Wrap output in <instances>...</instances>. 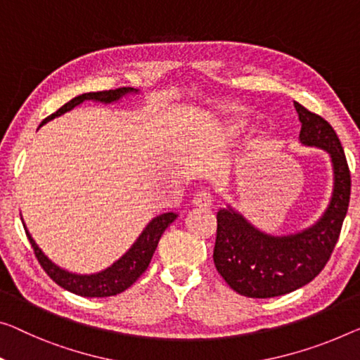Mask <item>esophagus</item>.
<instances>
[{
    "mask_svg": "<svg viewBox=\"0 0 360 360\" xmlns=\"http://www.w3.org/2000/svg\"><path fill=\"white\" fill-rule=\"evenodd\" d=\"M212 202H213V197L208 191L197 192L194 198H192V203H194V207H200V208H208L212 205Z\"/></svg>",
    "mask_w": 360,
    "mask_h": 360,
    "instance_id": "obj_1",
    "label": "esophagus"
}]
</instances>
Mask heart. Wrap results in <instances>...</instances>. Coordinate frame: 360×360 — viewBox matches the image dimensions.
<instances>
[{"instance_id":"b5f03b06","label":"heart","mask_w":360,"mask_h":360,"mask_svg":"<svg viewBox=\"0 0 360 360\" xmlns=\"http://www.w3.org/2000/svg\"><path fill=\"white\" fill-rule=\"evenodd\" d=\"M239 134V127L238 126H226L223 129V137L226 141H233V139Z\"/></svg>"}]
</instances>
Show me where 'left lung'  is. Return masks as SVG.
Listing matches in <instances>:
<instances>
[{
  "label": "left lung",
  "instance_id": "left-lung-1",
  "mask_svg": "<svg viewBox=\"0 0 360 360\" xmlns=\"http://www.w3.org/2000/svg\"><path fill=\"white\" fill-rule=\"evenodd\" d=\"M294 108L300 121L299 142L328 153L333 189L317 221L289 234L262 231L231 203L219 208L213 262L240 296L276 297L312 281L328 262L349 207L351 174L335 129L297 101Z\"/></svg>",
  "mask_w": 360,
  "mask_h": 360
}]
</instances>
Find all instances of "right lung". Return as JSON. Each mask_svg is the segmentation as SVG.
<instances>
[{
  "mask_svg": "<svg viewBox=\"0 0 360 360\" xmlns=\"http://www.w3.org/2000/svg\"><path fill=\"white\" fill-rule=\"evenodd\" d=\"M141 94L139 89L132 87H122L116 90H106V92H89L74 96L72 100H69L66 105H63L56 112H53L51 116H48L46 120L41 121V126H45L46 122L55 120V117L63 116L64 112L77 108L79 105L85 103V101H95V103L101 105H112L126 98L129 95ZM178 218V213L168 212L162 213L158 217H155L147 223V226L142 229V233L139 234V238L134 240V244L129 248L120 259L112 262L110 266L103 268V270L95 271V273H74L69 271L66 268L56 265L51 259H48L39 244L35 243L32 234L27 229L22 217V224L25 229L27 238H29L32 248H34L35 257L39 259L43 270L46 271V275L55 281L58 286L66 289L69 292L77 294L82 297H110L116 296L122 291H126L129 286H132L137 281V278L147 270V266L152 260L157 249L158 240L165 233V229L169 226L174 219Z\"/></svg>",
  "mask_w": 360,
  "mask_h": 360,
  "instance_id": "right-lung-1",
  "label": "right lung"
}]
</instances>
